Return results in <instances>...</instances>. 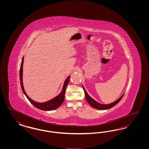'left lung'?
Listing matches in <instances>:
<instances>
[{
    "mask_svg": "<svg viewBox=\"0 0 149 149\" xmlns=\"http://www.w3.org/2000/svg\"><path fill=\"white\" fill-rule=\"evenodd\" d=\"M83 89L84 91V93H85V98H86L87 102L89 103V104L93 108H95V109H100V110L101 109L102 110L108 109H109V108L114 106L115 105H116L120 101V99H122V98L123 97V96L124 95V94H122L118 99H117L116 101H114L111 103L104 104L99 103L98 102L95 100L94 99H93L92 97H91L89 95V94L86 92V90H85L83 85Z\"/></svg>",
    "mask_w": 149,
    "mask_h": 149,
    "instance_id": "left-lung-1",
    "label": "left lung"
}]
</instances>
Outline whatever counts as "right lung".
Segmentation results:
<instances>
[{"label":"right lung","instance_id":"1","mask_svg":"<svg viewBox=\"0 0 149 149\" xmlns=\"http://www.w3.org/2000/svg\"><path fill=\"white\" fill-rule=\"evenodd\" d=\"M23 63H24V57H22L21 65V68H20V71H19V76H20V81H21L20 83H21V86L22 90L23 92L26 95L27 98L29 99V100L31 102V103L34 106L37 108L38 109H40L43 110V111H52V110H54L57 108H58L62 104V103L64 102V99H65V92H66V88L69 82L70 76L69 75L65 80L61 92L58 95H57L54 98L50 99L48 101L42 102V103L37 102L35 100H32L31 98H29L24 91L23 84Z\"/></svg>","mask_w":149,"mask_h":149}]
</instances>
